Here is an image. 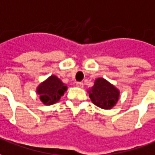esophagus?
Returning <instances> with one entry per match:
<instances>
[{"instance_id": "obj_1", "label": "esophagus", "mask_w": 155, "mask_h": 155, "mask_svg": "<svg viewBox=\"0 0 155 155\" xmlns=\"http://www.w3.org/2000/svg\"><path fill=\"white\" fill-rule=\"evenodd\" d=\"M76 85H77V87H78V88H83L84 87V84L83 83H81V82H78L77 84H76Z\"/></svg>"}]
</instances>
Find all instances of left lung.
<instances>
[{"label":"left lung","mask_w":155,"mask_h":155,"mask_svg":"<svg viewBox=\"0 0 155 155\" xmlns=\"http://www.w3.org/2000/svg\"><path fill=\"white\" fill-rule=\"evenodd\" d=\"M91 101L98 107L111 109L118 101L120 92L104 78H97L94 85L88 91Z\"/></svg>","instance_id":"left-lung-1"}]
</instances>
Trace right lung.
Listing matches in <instances>:
<instances>
[{"instance_id":"obj_1","label":"right lung","mask_w":155,"mask_h":155,"mask_svg":"<svg viewBox=\"0 0 155 155\" xmlns=\"http://www.w3.org/2000/svg\"><path fill=\"white\" fill-rule=\"evenodd\" d=\"M67 87L56 77L51 76L37 88L39 99L46 105L55 104L67 91Z\"/></svg>"}]
</instances>
